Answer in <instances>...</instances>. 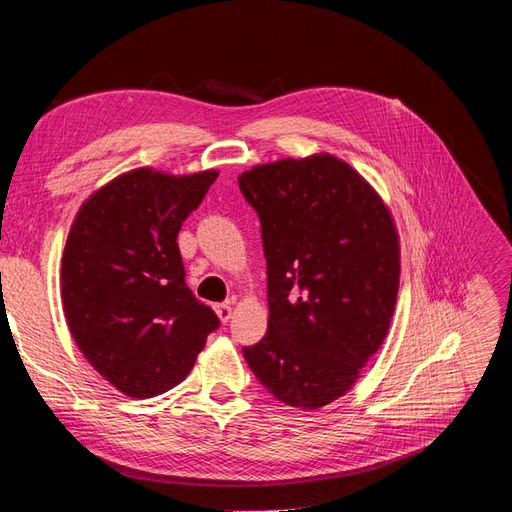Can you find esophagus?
Segmentation results:
<instances>
[{
	"instance_id": "esophagus-1",
	"label": "esophagus",
	"mask_w": 512,
	"mask_h": 512,
	"mask_svg": "<svg viewBox=\"0 0 512 512\" xmlns=\"http://www.w3.org/2000/svg\"><path fill=\"white\" fill-rule=\"evenodd\" d=\"M214 309H216V316L220 318V322H229L231 320V313H233L231 303H220Z\"/></svg>"
}]
</instances>
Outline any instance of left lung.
I'll list each match as a JSON object with an SVG mask.
<instances>
[{"label":"left lung","instance_id":"8db88e82","mask_svg":"<svg viewBox=\"0 0 512 512\" xmlns=\"http://www.w3.org/2000/svg\"><path fill=\"white\" fill-rule=\"evenodd\" d=\"M238 183L261 222L270 311L244 359L277 400L320 409L385 342L400 285L396 225L370 183L329 153L259 164Z\"/></svg>","mask_w":512,"mask_h":512}]
</instances>
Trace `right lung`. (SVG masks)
Here are the masks:
<instances>
[{
    "label": "right lung",
    "mask_w": 512,
    "mask_h": 512,
    "mask_svg": "<svg viewBox=\"0 0 512 512\" xmlns=\"http://www.w3.org/2000/svg\"><path fill=\"white\" fill-rule=\"evenodd\" d=\"M216 177L129 170L90 194L73 220L60 270L64 318L88 363L125 396L179 385L218 329L186 285L177 244Z\"/></svg>",
    "instance_id": "add662e5"
}]
</instances>
